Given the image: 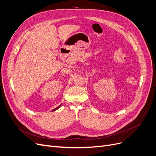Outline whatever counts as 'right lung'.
Masks as SVG:
<instances>
[{
	"mask_svg": "<svg viewBox=\"0 0 156 156\" xmlns=\"http://www.w3.org/2000/svg\"><path fill=\"white\" fill-rule=\"evenodd\" d=\"M60 106H61V105H59V106H58V108H55V109H53V110H52V111H55V110H57V109H58V108H59V107H60Z\"/></svg>",
	"mask_w": 156,
	"mask_h": 156,
	"instance_id": "right-lung-1",
	"label": "right lung"
}]
</instances>
